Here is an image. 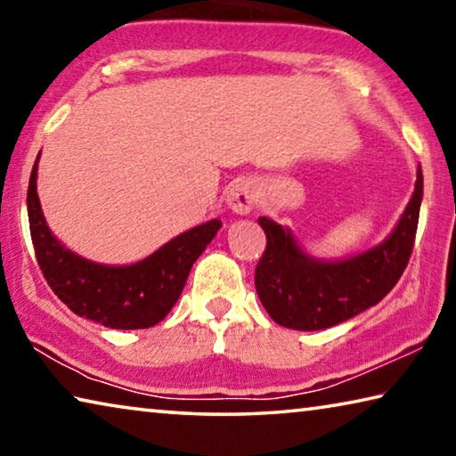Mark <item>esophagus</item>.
<instances>
[{
  "label": "esophagus",
  "instance_id": "1",
  "mask_svg": "<svg viewBox=\"0 0 456 456\" xmlns=\"http://www.w3.org/2000/svg\"><path fill=\"white\" fill-rule=\"evenodd\" d=\"M227 207L237 215H247L256 205V189L249 181H235L227 191Z\"/></svg>",
  "mask_w": 456,
  "mask_h": 456
}]
</instances>
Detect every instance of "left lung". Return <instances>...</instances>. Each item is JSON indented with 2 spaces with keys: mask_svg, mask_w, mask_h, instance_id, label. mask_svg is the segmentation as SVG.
Returning a JSON list of instances; mask_svg holds the SVG:
<instances>
[{
  "mask_svg": "<svg viewBox=\"0 0 456 456\" xmlns=\"http://www.w3.org/2000/svg\"><path fill=\"white\" fill-rule=\"evenodd\" d=\"M422 200V168L403 217L392 233L360 256L315 259L291 231L259 217L267 247L256 267V289L272 320L289 330L315 331L342 323L376 305L395 288L411 259Z\"/></svg>",
  "mask_w": 456,
  "mask_h": 456,
  "instance_id": "1",
  "label": "left lung"
}]
</instances>
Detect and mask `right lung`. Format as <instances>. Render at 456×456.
Segmentation results:
<instances>
[{
    "mask_svg": "<svg viewBox=\"0 0 456 456\" xmlns=\"http://www.w3.org/2000/svg\"><path fill=\"white\" fill-rule=\"evenodd\" d=\"M37 154L28 187L29 233L52 291L76 315L112 330L157 326L173 310L189 272L221 229L219 219L192 227L133 265H104L66 249L52 235L37 199Z\"/></svg>",
    "mask_w": 456,
    "mask_h": 456,
    "instance_id": "obj_1",
    "label": "right lung"
}]
</instances>
